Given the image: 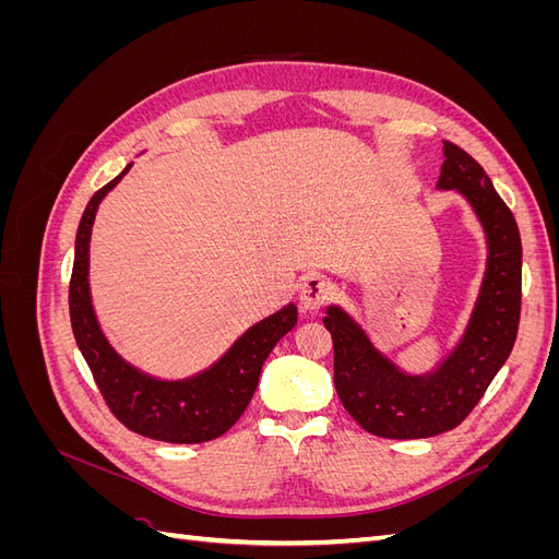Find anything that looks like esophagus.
Segmentation results:
<instances>
[{"mask_svg": "<svg viewBox=\"0 0 559 559\" xmlns=\"http://www.w3.org/2000/svg\"><path fill=\"white\" fill-rule=\"evenodd\" d=\"M300 306L302 310H319L331 298V282L324 275H308L300 284Z\"/></svg>", "mask_w": 559, "mask_h": 559, "instance_id": "esophagus-1", "label": "esophagus"}]
</instances>
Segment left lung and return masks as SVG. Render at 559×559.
<instances>
[{"label":"left lung","instance_id":"obj_1","mask_svg":"<svg viewBox=\"0 0 559 559\" xmlns=\"http://www.w3.org/2000/svg\"><path fill=\"white\" fill-rule=\"evenodd\" d=\"M436 189L456 191L478 216L487 263L460 343L427 373H405L343 308L329 306L333 382L345 411L380 438H429L462 425L509 359L520 324L522 245L513 212L464 148L443 142Z\"/></svg>","mask_w":559,"mask_h":559}]
</instances>
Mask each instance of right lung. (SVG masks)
Returning a JSON list of instances; mask_svg holds the SVG:
<instances>
[{
  "label": "right lung",
  "mask_w": 559,
  "mask_h": 559,
  "mask_svg": "<svg viewBox=\"0 0 559 559\" xmlns=\"http://www.w3.org/2000/svg\"><path fill=\"white\" fill-rule=\"evenodd\" d=\"M132 167L99 189L81 216L74 245V270L70 282V317L76 345L105 396L109 411L130 431L154 441L193 445L214 441L240 419L257 392L267 354L289 333L298 310L294 302L257 321L235 341L222 359L183 380H160L128 364L99 329L93 310L88 263L91 230L99 202Z\"/></svg>",
  "instance_id": "obj_1"
}]
</instances>
